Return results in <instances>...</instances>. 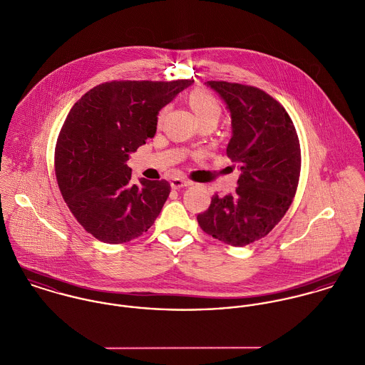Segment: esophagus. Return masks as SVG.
Wrapping results in <instances>:
<instances>
[{
	"label": "esophagus",
	"instance_id": "34e87169",
	"mask_svg": "<svg viewBox=\"0 0 365 365\" xmlns=\"http://www.w3.org/2000/svg\"><path fill=\"white\" fill-rule=\"evenodd\" d=\"M190 185H191V181L184 180V178H174V180H171V188H174V190H180L182 187H190Z\"/></svg>",
	"mask_w": 365,
	"mask_h": 365
}]
</instances>
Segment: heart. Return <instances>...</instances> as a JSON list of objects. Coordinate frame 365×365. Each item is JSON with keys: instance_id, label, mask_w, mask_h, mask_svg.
I'll return each mask as SVG.
<instances>
[{"instance_id": "obj_1", "label": "heart", "mask_w": 365, "mask_h": 365, "mask_svg": "<svg viewBox=\"0 0 365 365\" xmlns=\"http://www.w3.org/2000/svg\"><path fill=\"white\" fill-rule=\"evenodd\" d=\"M190 105L192 108V110L195 112L198 120H205V119H215L219 120L220 115H222V105L220 103L207 91H201V90H195L190 94ZM165 115V109L160 110L158 116H157V122L161 123L163 118Z\"/></svg>"}]
</instances>
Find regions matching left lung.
Returning <instances> with one entry per match:
<instances>
[{"label":"left lung","instance_id":"left-lung-1","mask_svg":"<svg viewBox=\"0 0 365 365\" xmlns=\"http://www.w3.org/2000/svg\"><path fill=\"white\" fill-rule=\"evenodd\" d=\"M207 84L230 110L226 155L242 174L236 192L215 194L197 219L209 236L243 247L267 236L291 207L301 174L299 139L285 108L265 91L227 81Z\"/></svg>","mask_w":365,"mask_h":365}]
</instances>
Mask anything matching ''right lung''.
<instances>
[{"instance_id":"obj_1","label":"right lung","mask_w":365,"mask_h":365,"mask_svg":"<svg viewBox=\"0 0 365 365\" xmlns=\"http://www.w3.org/2000/svg\"><path fill=\"white\" fill-rule=\"evenodd\" d=\"M175 81H108L70 109L54 149L60 192L96 239L120 245L149 230L170 195L165 180L132 184L129 153L156 133L158 110L191 86Z\"/></svg>"}]
</instances>
